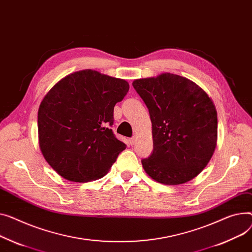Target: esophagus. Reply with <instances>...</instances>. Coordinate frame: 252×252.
Returning <instances> with one entry per match:
<instances>
[{"mask_svg":"<svg viewBox=\"0 0 252 252\" xmlns=\"http://www.w3.org/2000/svg\"><path fill=\"white\" fill-rule=\"evenodd\" d=\"M136 140H137V138H136V137H132V138H130V139H129V145H130V146H133V145H135Z\"/></svg>","mask_w":252,"mask_h":252,"instance_id":"1","label":"esophagus"}]
</instances>
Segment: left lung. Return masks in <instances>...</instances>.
<instances>
[{
    "label": "left lung",
    "instance_id": "1",
    "mask_svg": "<svg viewBox=\"0 0 252 252\" xmlns=\"http://www.w3.org/2000/svg\"><path fill=\"white\" fill-rule=\"evenodd\" d=\"M132 86L152 122L153 152L142 160L144 170L167 186L193 179L208 165L217 146L213 100L194 82L171 73L137 79Z\"/></svg>",
    "mask_w": 252,
    "mask_h": 252
}]
</instances>
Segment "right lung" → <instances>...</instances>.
Instances as JSON below:
<instances>
[{
	"instance_id": "right-lung-1",
	"label": "right lung",
	"mask_w": 252,
	"mask_h": 252,
	"mask_svg": "<svg viewBox=\"0 0 252 252\" xmlns=\"http://www.w3.org/2000/svg\"><path fill=\"white\" fill-rule=\"evenodd\" d=\"M128 89L124 79L83 70L65 76L46 93L38 109V141L58 174L88 182L108 172L126 147L110 126L114 105Z\"/></svg>"
}]
</instances>
